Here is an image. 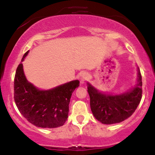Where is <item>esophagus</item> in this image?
Returning <instances> with one entry per match:
<instances>
[{"label": "esophagus", "instance_id": "34e87169", "mask_svg": "<svg viewBox=\"0 0 155 155\" xmlns=\"http://www.w3.org/2000/svg\"><path fill=\"white\" fill-rule=\"evenodd\" d=\"M89 78V74L87 72H82L81 74H80V81H81V83L82 84L85 81L88 79Z\"/></svg>", "mask_w": 155, "mask_h": 155}]
</instances>
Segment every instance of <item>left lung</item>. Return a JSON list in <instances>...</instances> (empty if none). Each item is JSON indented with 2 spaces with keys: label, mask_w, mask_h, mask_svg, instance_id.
I'll list each match as a JSON object with an SVG mask.
<instances>
[{
  "label": "left lung",
  "mask_w": 155,
  "mask_h": 155,
  "mask_svg": "<svg viewBox=\"0 0 155 155\" xmlns=\"http://www.w3.org/2000/svg\"><path fill=\"white\" fill-rule=\"evenodd\" d=\"M138 72L137 86L121 95L103 94L88 84L90 108L96 120L106 124L119 123L134 113L142 97V77L139 68Z\"/></svg>",
  "instance_id": "1"
}]
</instances>
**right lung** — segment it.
<instances>
[{
	"instance_id": "add662e5",
	"label": "right lung",
	"mask_w": 155,
	"mask_h": 155,
	"mask_svg": "<svg viewBox=\"0 0 155 155\" xmlns=\"http://www.w3.org/2000/svg\"><path fill=\"white\" fill-rule=\"evenodd\" d=\"M28 53L23 55L22 61ZM79 84V81L75 80L51 90H40L26 79L21 63L14 81L15 104L23 117L33 125L43 128L60 127L66 122L70 98Z\"/></svg>"
}]
</instances>
